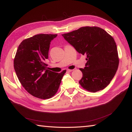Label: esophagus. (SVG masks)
I'll list each match as a JSON object with an SVG mask.
<instances>
[{"mask_svg":"<svg viewBox=\"0 0 132 132\" xmlns=\"http://www.w3.org/2000/svg\"><path fill=\"white\" fill-rule=\"evenodd\" d=\"M73 70V69H68V70H67V71H68V72H71V71H72Z\"/></svg>","mask_w":132,"mask_h":132,"instance_id":"1","label":"esophagus"}]
</instances>
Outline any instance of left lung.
I'll return each mask as SVG.
<instances>
[{"label": "left lung", "mask_w": 132, "mask_h": 132, "mask_svg": "<svg viewBox=\"0 0 132 132\" xmlns=\"http://www.w3.org/2000/svg\"><path fill=\"white\" fill-rule=\"evenodd\" d=\"M62 36L78 52L87 56L86 67L80 69L82 73L80 84L93 93L107 87L119 65L114 39L98 27H84Z\"/></svg>", "instance_id": "1"}]
</instances>
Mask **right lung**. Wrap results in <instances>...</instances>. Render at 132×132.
I'll use <instances>...</instances> for the list:
<instances>
[{"mask_svg":"<svg viewBox=\"0 0 132 132\" xmlns=\"http://www.w3.org/2000/svg\"><path fill=\"white\" fill-rule=\"evenodd\" d=\"M57 34H37L23 40L14 59V68L23 87L41 99L52 97L59 89L66 70L58 73L47 70L44 63L48 58L51 42Z\"/></svg>","mask_w":132,"mask_h":132,"instance_id":"obj_1","label":"right lung"}]
</instances>
